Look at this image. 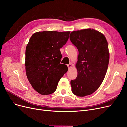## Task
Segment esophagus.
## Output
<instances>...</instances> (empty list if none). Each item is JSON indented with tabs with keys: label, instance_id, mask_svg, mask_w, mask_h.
I'll list each match as a JSON object with an SVG mask.
<instances>
[{
	"label": "esophagus",
	"instance_id": "obj_1",
	"mask_svg": "<svg viewBox=\"0 0 127 127\" xmlns=\"http://www.w3.org/2000/svg\"><path fill=\"white\" fill-rule=\"evenodd\" d=\"M67 66H68V69H70L71 68V64H69L67 65Z\"/></svg>",
	"mask_w": 127,
	"mask_h": 127
}]
</instances>
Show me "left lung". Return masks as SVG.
I'll list each match as a JSON object with an SVG mask.
<instances>
[{
	"label": "left lung",
	"instance_id": "left-lung-1",
	"mask_svg": "<svg viewBox=\"0 0 127 127\" xmlns=\"http://www.w3.org/2000/svg\"><path fill=\"white\" fill-rule=\"evenodd\" d=\"M70 40L79 52L78 74L71 80V90L75 95L84 97L96 91L105 78L110 58L108 43L102 33L91 29L72 31Z\"/></svg>",
	"mask_w": 127,
	"mask_h": 127
}]
</instances>
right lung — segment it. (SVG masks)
I'll use <instances>...</instances> for the list:
<instances>
[{
	"mask_svg": "<svg viewBox=\"0 0 127 127\" xmlns=\"http://www.w3.org/2000/svg\"><path fill=\"white\" fill-rule=\"evenodd\" d=\"M70 31H47L33 34L25 51L27 78L38 93L47 95L53 93L59 80L68 71L60 64V49L67 43Z\"/></svg>",
	"mask_w": 127,
	"mask_h": 127,
	"instance_id": "1",
	"label": "right lung"
}]
</instances>
